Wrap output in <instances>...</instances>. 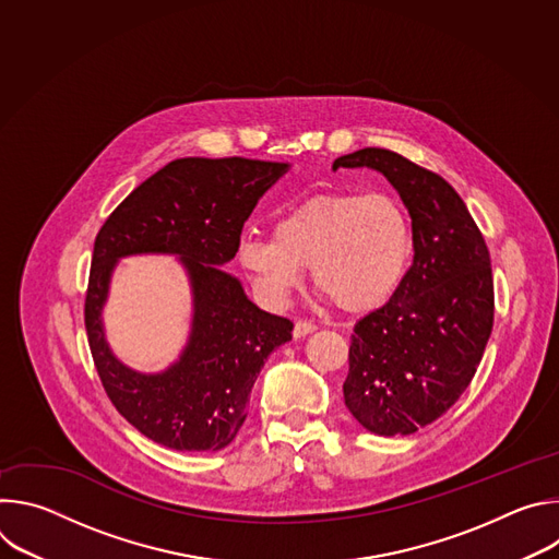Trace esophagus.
<instances>
[{
  "instance_id": "esophagus-1",
  "label": "esophagus",
  "mask_w": 559,
  "mask_h": 559,
  "mask_svg": "<svg viewBox=\"0 0 559 559\" xmlns=\"http://www.w3.org/2000/svg\"><path fill=\"white\" fill-rule=\"evenodd\" d=\"M311 332H316V325H313L311 321H296V325H294V338H302V336H307V334H311Z\"/></svg>"
}]
</instances>
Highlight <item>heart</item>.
Returning <instances> with one entry per match:
<instances>
[{"label": "heart", "instance_id": "b5f03b06", "mask_svg": "<svg viewBox=\"0 0 559 559\" xmlns=\"http://www.w3.org/2000/svg\"><path fill=\"white\" fill-rule=\"evenodd\" d=\"M412 257V218L384 192L311 194L272 221V236H248L236 248L238 263L270 305H283L309 265L313 285L349 313L386 302Z\"/></svg>", "mask_w": 559, "mask_h": 559}]
</instances>
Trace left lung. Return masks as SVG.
Masks as SVG:
<instances>
[{
    "mask_svg": "<svg viewBox=\"0 0 559 559\" xmlns=\"http://www.w3.org/2000/svg\"><path fill=\"white\" fill-rule=\"evenodd\" d=\"M338 168L386 177L409 210L414 263L393 296L354 325L343 384L352 416L378 436H412L455 405L493 330V274L483 231L436 173L384 147Z\"/></svg>",
    "mask_w": 559,
    "mask_h": 559,
    "instance_id": "left-lung-1",
    "label": "left lung"
}]
</instances>
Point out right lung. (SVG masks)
Wrapping results in <instances>:
<instances>
[{
	"instance_id": "1",
	"label": "right lung",
	"mask_w": 559,
	"mask_h": 559,
	"mask_svg": "<svg viewBox=\"0 0 559 559\" xmlns=\"http://www.w3.org/2000/svg\"><path fill=\"white\" fill-rule=\"evenodd\" d=\"M287 164L188 156L134 188L106 218L93 252L86 332L102 384L117 412L145 438L177 451H218L248 418L250 391L267 356L292 341V321L259 309L223 272L259 199ZM132 253H177L195 296L193 332L180 360L139 374L109 352L100 309L116 261Z\"/></svg>"
}]
</instances>
